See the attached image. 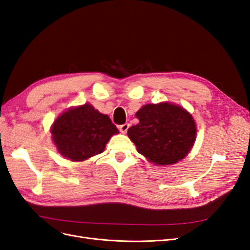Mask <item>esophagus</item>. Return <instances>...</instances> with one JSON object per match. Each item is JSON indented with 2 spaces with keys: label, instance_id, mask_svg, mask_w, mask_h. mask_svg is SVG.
<instances>
[{
  "label": "esophagus",
  "instance_id": "esophagus-1",
  "mask_svg": "<svg viewBox=\"0 0 250 250\" xmlns=\"http://www.w3.org/2000/svg\"><path fill=\"white\" fill-rule=\"evenodd\" d=\"M128 128H129V124L125 123V124H123V125H120V126H119V130H120L121 132H122V133H126L127 130H128Z\"/></svg>",
  "mask_w": 250,
  "mask_h": 250
}]
</instances>
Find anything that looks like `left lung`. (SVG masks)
Here are the masks:
<instances>
[{
  "mask_svg": "<svg viewBox=\"0 0 250 250\" xmlns=\"http://www.w3.org/2000/svg\"><path fill=\"white\" fill-rule=\"evenodd\" d=\"M135 116L140 122L127 134L149 162L173 165L191 151L197 129L191 113L184 107L169 102L146 104Z\"/></svg>",
  "mask_w": 250,
  "mask_h": 250,
  "instance_id": "8db88e82",
  "label": "left lung"
}]
</instances>
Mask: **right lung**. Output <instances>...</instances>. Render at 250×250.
I'll use <instances>...</instances> for the list:
<instances>
[{"mask_svg":"<svg viewBox=\"0 0 250 250\" xmlns=\"http://www.w3.org/2000/svg\"><path fill=\"white\" fill-rule=\"evenodd\" d=\"M51 133L60 154L72 162H82L102 153L119 130L107 115L83 104L62 112L53 123Z\"/></svg>","mask_w":250,"mask_h":250,"instance_id":"1","label":"right lung"}]
</instances>
